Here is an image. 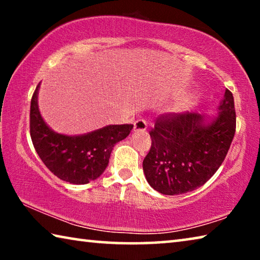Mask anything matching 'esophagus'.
Returning <instances> with one entry per match:
<instances>
[{"label": "esophagus", "mask_w": 260, "mask_h": 260, "mask_svg": "<svg viewBox=\"0 0 260 260\" xmlns=\"http://www.w3.org/2000/svg\"><path fill=\"white\" fill-rule=\"evenodd\" d=\"M147 129V122L142 120V119H139L135 121L134 124V131L136 132H144Z\"/></svg>", "instance_id": "obj_1"}]
</instances>
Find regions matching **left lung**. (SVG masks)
Here are the masks:
<instances>
[{
  "label": "left lung",
  "mask_w": 260,
  "mask_h": 260,
  "mask_svg": "<svg viewBox=\"0 0 260 260\" xmlns=\"http://www.w3.org/2000/svg\"><path fill=\"white\" fill-rule=\"evenodd\" d=\"M236 128L234 98L226 89L214 116L169 113L150 132L151 148L143 160L148 183L164 195L195 190L222 164Z\"/></svg>",
  "instance_id": "8db88e82"
}]
</instances>
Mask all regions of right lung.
Returning <instances> with one entry per match:
<instances>
[{"instance_id": "1", "label": "right lung", "mask_w": 260, "mask_h": 260, "mask_svg": "<svg viewBox=\"0 0 260 260\" xmlns=\"http://www.w3.org/2000/svg\"><path fill=\"white\" fill-rule=\"evenodd\" d=\"M39 83L30 101L29 132L39 157L57 178L86 184L102 175L114 144L129 135L133 125H109L82 135L56 133L46 124L38 105Z\"/></svg>"}]
</instances>
